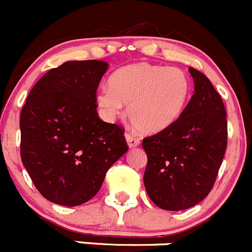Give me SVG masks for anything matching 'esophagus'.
<instances>
[{"label":"esophagus","mask_w":252,"mask_h":252,"mask_svg":"<svg viewBox=\"0 0 252 252\" xmlns=\"http://www.w3.org/2000/svg\"><path fill=\"white\" fill-rule=\"evenodd\" d=\"M126 140L128 142L129 147H136L140 145V139L130 133H126Z\"/></svg>","instance_id":"esophagus-1"}]
</instances>
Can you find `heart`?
Here are the masks:
<instances>
[{"instance_id":"obj_1","label":"heart","mask_w":252,"mask_h":252,"mask_svg":"<svg viewBox=\"0 0 252 252\" xmlns=\"http://www.w3.org/2000/svg\"><path fill=\"white\" fill-rule=\"evenodd\" d=\"M191 84L179 68L140 62L117 69L108 88L96 93L98 108L108 117L118 116L126 105V116L134 128L154 134L168 128L185 110Z\"/></svg>"}]
</instances>
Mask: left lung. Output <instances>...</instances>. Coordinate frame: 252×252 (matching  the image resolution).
Wrapping results in <instances>:
<instances>
[{
    "label": "left lung",
    "instance_id": "1",
    "mask_svg": "<svg viewBox=\"0 0 252 252\" xmlns=\"http://www.w3.org/2000/svg\"><path fill=\"white\" fill-rule=\"evenodd\" d=\"M195 93L168 128L142 140L147 155L144 185L162 210H187L211 191L227 149V113L210 79L189 68Z\"/></svg>",
    "mask_w": 252,
    "mask_h": 252
}]
</instances>
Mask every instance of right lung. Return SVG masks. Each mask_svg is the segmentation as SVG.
I'll return each instance as SVG.
<instances>
[{
  "mask_svg": "<svg viewBox=\"0 0 252 252\" xmlns=\"http://www.w3.org/2000/svg\"><path fill=\"white\" fill-rule=\"evenodd\" d=\"M103 61H69L34 85L20 113V157L40 194L53 204L93 199L128 151L124 129L101 121L96 91Z\"/></svg>",
  "mask_w": 252,
  "mask_h": 252,
  "instance_id": "add662e5",
  "label": "right lung"
}]
</instances>
